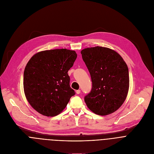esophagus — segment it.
Segmentation results:
<instances>
[{"label":"esophagus","instance_id":"34e87169","mask_svg":"<svg viewBox=\"0 0 154 154\" xmlns=\"http://www.w3.org/2000/svg\"><path fill=\"white\" fill-rule=\"evenodd\" d=\"M76 94H80V90H76Z\"/></svg>","mask_w":154,"mask_h":154}]
</instances>
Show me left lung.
I'll use <instances>...</instances> for the list:
<instances>
[{"mask_svg":"<svg viewBox=\"0 0 154 154\" xmlns=\"http://www.w3.org/2000/svg\"><path fill=\"white\" fill-rule=\"evenodd\" d=\"M89 71L92 88L84 100L94 113L105 116L116 111L123 104L129 90L128 67L114 50L96 46L81 51Z\"/></svg>","mask_w":154,"mask_h":154,"instance_id":"left-lung-1","label":"left lung"}]
</instances>
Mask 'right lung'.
Wrapping results in <instances>:
<instances>
[{
	"instance_id": "right-lung-1",
	"label": "right lung",
	"mask_w": 154,
	"mask_h": 154,
	"mask_svg": "<svg viewBox=\"0 0 154 154\" xmlns=\"http://www.w3.org/2000/svg\"><path fill=\"white\" fill-rule=\"evenodd\" d=\"M77 57L74 51L57 49L41 51L29 59L23 74L24 92L39 113L57 115L75 95L67 72Z\"/></svg>"
}]
</instances>
